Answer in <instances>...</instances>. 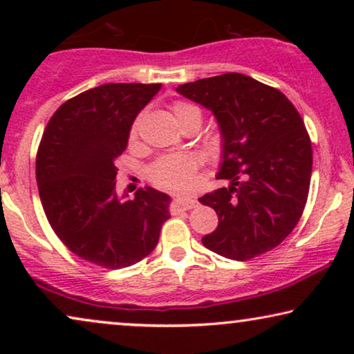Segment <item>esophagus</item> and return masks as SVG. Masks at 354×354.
<instances>
[{"instance_id":"obj_1","label":"esophagus","mask_w":354,"mask_h":354,"mask_svg":"<svg viewBox=\"0 0 354 354\" xmlns=\"http://www.w3.org/2000/svg\"><path fill=\"white\" fill-rule=\"evenodd\" d=\"M196 206L195 198H187V196H178L174 200V207L177 211H190Z\"/></svg>"}]
</instances>
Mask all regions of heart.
Returning <instances> with one entry per match:
<instances>
[{
  "instance_id": "1",
  "label": "heart",
  "mask_w": 354,
  "mask_h": 354,
  "mask_svg": "<svg viewBox=\"0 0 354 354\" xmlns=\"http://www.w3.org/2000/svg\"><path fill=\"white\" fill-rule=\"evenodd\" d=\"M172 113L178 120V124H183L193 114H198L195 106L183 103V101H176L172 104ZM140 118L133 120L130 127V138L137 137ZM200 166V158L193 153H180V154H166L156 159L149 167V178L162 188H182L190 183L195 176L196 169Z\"/></svg>"
}]
</instances>
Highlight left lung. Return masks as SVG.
Returning a JSON list of instances; mask_svg holds the SVG:
<instances>
[{
  "label": "left lung",
  "instance_id": "obj_1",
  "mask_svg": "<svg viewBox=\"0 0 354 354\" xmlns=\"http://www.w3.org/2000/svg\"><path fill=\"white\" fill-rule=\"evenodd\" d=\"M176 90L214 114L222 138L217 178L230 182L200 198L219 216L203 245L235 261L275 248L297 227L309 193L313 148L301 115L282 91L236 72Z\"/></svg>",
  "mask_w": 354,
  "mask_h": 354
}]
</instances>
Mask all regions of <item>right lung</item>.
I'll list each match as a JSON object with an SVG mask.
<instances>
[{"instance_id":"1","label":"right lung","mask_w":354,"mask_h":354,"mask_svg":"<svg viewBox=\"0 0 354 354\" xmlns=\"http://www.w3.org/2000/svg\"><path fill=\"white\" fill-rule=\"evenodd\" d=\"M161 84H104L61 104L43 132L37 183L46 219L79 258L129 268L156 248L171 198L151 187L115 192V159Z\"/></svg>"}]
</instances>
